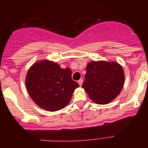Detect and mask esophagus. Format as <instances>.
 I'll return each mask as SVG.
<instances>
[{"label":"esophagus","mask_w":148,"mask_h":148,"mask_svg":"<svg viewBox=\"0 0 148 148\" xmlns=\"http://www.w3.org/2000/svg\"><path fill=\"white\" fill-rule=\"evenodd\" d=\"M78 83H79V86H82V84H83V80H82V79H80L79 81H78Z\"/></svg>","instance_id":"34e87169"}]
</instances>
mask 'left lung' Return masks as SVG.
<instances>
[{
	"label": "left lung",
	"instance_id": "1",
	"mask_svg": "<svg viewBox=\"0 0 148 148\" xmlns=\"http://www.w3.org/2000/svg\"><path fill=\"white\" fill-rule=\"evenodd\" d=\"M82 88L92 101L97 104H107L121 92L125 82L122 66L114 61H92L86 66Z\"/></svg>",
	"mask_w": 148,
	"mask_h": 148
}]
</instances>
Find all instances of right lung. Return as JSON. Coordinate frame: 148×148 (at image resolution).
<instances>
[{
    "mask_svg": "<svg viewBox=\"0 0 148 148\" xmlns=\"http://www.w3.org/2000/svg\"><path fill=\"white\" fill-rule=\"evenodd\" d=\"M25 86L37 106L46 111H56L68 104L79 85L72 81V71L68 67L62 69L53 61L42 60L28 69Z\"/></svg>",
    "mask_w": 148,
    "mask_h": 148,
    "instance_id": "1",
    "label": "right lung"
}]
</instances>
